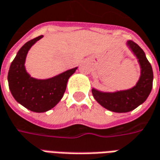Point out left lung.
Here are the masks:
<instances>
[{
	"instance_id": "8db88e82",
	"label": "left lung",
	"mask_w": 160,
	"mask_h": 160,
	"mask_svg": "<svg viewBox=\"0 0 160 160\" xmlns=\"http://www.w3.org/2000/svg\"><path fill=\"white\" fill-rule=\"evenodd\" d=\"M127 46L136 55L141 69L136 86L128 90L114 92H102L94 88L92 89L96 101L107 110L115 112H127L135 109L146 101L152 88L153 72L145 52L132 41H127Z\"/></svg>"
}]
</instances>
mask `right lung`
I'll return each mask as SVG.
<instances>
[{"instance_id":"right-lung-1","label":"right lung","mask_w":160,"mask_h":160,"mask_svg":"<svg viewBox=\"0 0 160 160\" xmlns=\"http://www.w3.org/2000/svg\"><path fill=\"white\" fill-rule=\"evenodd\" d=\"M43 35L28 41L18 51L10 65L8 74V87L14 99L30 111L44 112L55 107L63 97L67 83L77 68L68 70L59 75L37 80L31 77L25 68V61L30 48Z\"/></svg>"}]
</instances>
